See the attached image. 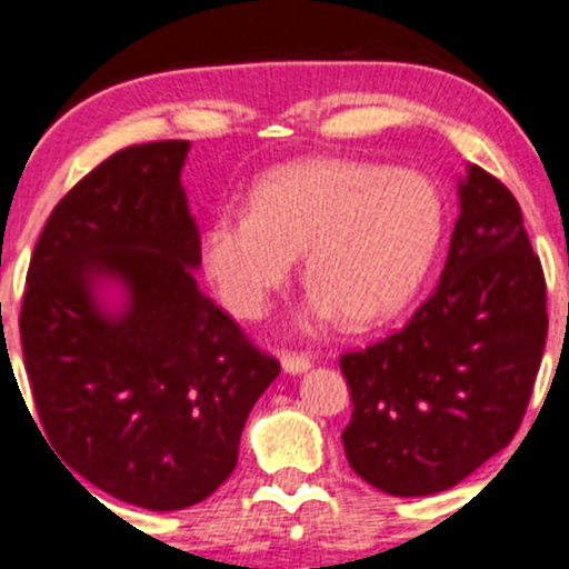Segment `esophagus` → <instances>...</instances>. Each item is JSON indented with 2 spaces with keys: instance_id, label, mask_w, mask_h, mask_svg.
I'll return each mask as SVG.
<instances>
[{
  "instance_id": "1",
  "label": "esophagus",
  "mask_w": 569,
  "mask_h": 569,
  "mask_svg": "<svg viewBox=\"0 0 569 569\" xmlns=\"http://www.w3.org/2000/svg\"><path fill=\"white\" fill-rule=\"evenodd\" d=\"M280 366H283L286 375H302V371L311 369V360H308L306 355L283 352V355H280Z\"/></svg>"
}]
</instances>
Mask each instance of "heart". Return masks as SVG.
Wrapping results in <instances>:
<instances>
[{
    "instance_id": "obj_1",
    "label": "heart",
    "mask_w": 569,
    "mask_h": 569,
    "mask_svg": "<svg viewBox=\"0 0 569 569\" xmlns=\"http://www.w3.org/2000/svg\"><path fill=\"white\" fill-rule=\"evenodd\" d=\"M443 237V200L427 176L355 159L283 164L252 187L250 211L222 209L203 231V267L228 311L261 319L306 256V325L369 330L399 317Z\"/></svg>"
}]
</instances>
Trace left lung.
<instances>
[{
  "mask_svg": "<svg viewBox=\"0 0 569 569\" xmlns=\"http://www.w3.org/2000/svg\"><path fill=\"white\" fill-rule=\"evenodd\" d=\"M438 289L405 330L347 352L343 451L388 496H435L507 449L529 407L548 313L515 194L468 164Z\"/></svg>",
  "mask_w": 569,
  "mask_h": 569,
  "instance_id": "obj_1",
  "label": "left lung"
}]
</instances>
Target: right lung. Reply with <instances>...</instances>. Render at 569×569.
Wrapping results in <instances>:
<instances>
[{"label": "right lung", "instance_id": "right-lung-1", "mask_svg": "<svg viewBox=\"0 0 569 569\" xmlns=\"http://www.w3.org/2000/svg\"><path fill=\"white\" fill-rule=\"evenodd\" d=\"M187 153V140L146 142L90 170L46 220L19 319L62 468L151 512L192 507L233 473L252 405L280 375L198 289Z\"/></svg>", "mask_w": 569, "mask_h": 569}]
</instances>
